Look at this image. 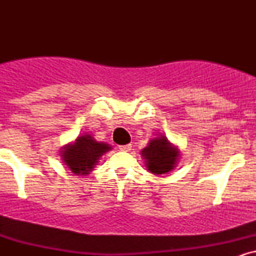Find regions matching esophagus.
Listing matches in <instances>:
<instances>
[{
  "mask_svg": "<svg viewBox=\"0 0 256 256\" xmlns=\"http://www.w3.org/2000/svg\"><path fill=\"white\" fill-rule=\"evenodd\" d=\"M119 149L122 152H130L131 150V144H125V146H120Z\"/></svg>",
  "mask_w": 256,
  "mask_h": 256,
  "instance_id": "esophagus-1",
  "label": "esophagus"
}]
</instances>
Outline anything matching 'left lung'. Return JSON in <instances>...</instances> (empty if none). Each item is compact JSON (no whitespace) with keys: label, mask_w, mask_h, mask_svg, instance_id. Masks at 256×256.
<instances>
[{"label":"left lung","mask_w":256,"mask_h":256,"mask_svg":"<svg viewBox=\"0 0 256 256\" xmlns=\"http://www.w3.org/2000/svg\"><path fill=\"white\" fill-rule=\"evenodd\" d=\"M142 155L149 171L154 174H165L174 167L178 150L166 137H158L150 140L149 146L142 150Z\"/></svg>","instance_id":"1"}]
</instances>
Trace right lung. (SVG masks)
Wrapping results in <instances>:
<instances>
[{"instance_id": "1", "label": "right lung", "mask_w": 256, "mask_h": 256, "mask_svg": "<svg viewBox=\"0 0 256 256\" xmlns=\"http://www.w3.org/2000/svg\"><path fill=\"white\" fill-rule=\"evenodd\" d=\"M110 146L98 142L90 134L78 137L76 143L66 146L62 152L64 161L74 174H89L100 156L108 152Z\"/></svg>"}]
</instances>
